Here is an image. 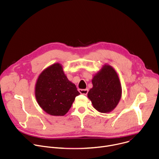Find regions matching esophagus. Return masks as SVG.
<instances>
[{
    "instance_id": "1",
    "label": "esophagus",
    "mask_w": 159,
    "mask_h": 159,
    "mask_svg": "<svg viewBox=\"0 0 159 159\" xmlns=\"http://www.w3.org/2000/svg\"><path fill=\"white\" fill-rule=\"evenodd\" d=\"M79 91L81 94H84V95H87L88 92H89V90L88 89H79Z\"/></svg>"
}]
</instances>
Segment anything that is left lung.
I'll use <instances>...</instances> for the list:
<instances>
[{
  "mask_svg": "<svg viewBox=\"0 0 159 159\" xmlns=\"http://www.w3.org/2000/svg\"><path fill=\"white\" fill-rule=\"evenodd\" d=\"M93 87L87 96L93 107L101 112H109L118 105L121 97V86L118 75L110 65H105L94 76Z\"/></svg>",
  "mask_w": 159,
  "mask_h": 159,
  "instance_id": "left-lung-1",
  "label": "left lung"
}]
</instances>
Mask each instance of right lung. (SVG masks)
Returning a JSON list of instances; mask_svg holds the SVG:
<instances>
[{"instance_id": "right-lung-1", "label": "right lung", "mask_w": 159, "mask_h": 159, "mask_svg": "<svg viewBox=\"0 0 159 159\" xmlns=\"http://www.w3.org/2000/svg\"><path fill=\"white\" fill-rule=\"evenodd\" d=\"M80 93L75 84L65 75L60 63H55L39 75L35 96L40 107L52 116H63Z\"/></svg>"}]
</instances>
